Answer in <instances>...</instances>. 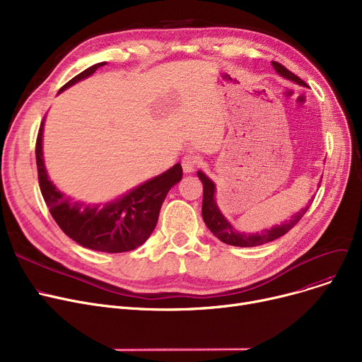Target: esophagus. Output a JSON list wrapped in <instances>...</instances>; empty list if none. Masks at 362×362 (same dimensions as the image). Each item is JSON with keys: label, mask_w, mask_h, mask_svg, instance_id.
<instances>
[{"label": "esophagus", "mask_w": 362, "mask_h": 362, "mask_svg": "<svg viewBox=\"0 0 362 362\" xmlns=\"http://www.w3.org/2000/svg\"><path fill=\"white\" fill-rule=\"evenodd\" d=\"M201 164V158L198 156H185L182 160V167L186 175L194 173L195 168Z\"/></svg>", "instance_id": "esophagus-1"}]
</instances>
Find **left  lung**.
<instances>
[{
  "instance_id": "1",
  "label": "left lung",
  "mask_w": 362,
  "mask_h": 362,
  "mask_svg": "<svg viewBox=\"0 0 362 362\" xmlns=\"http://www.w3.org/2000/svg\"><path fill=\"white\" fill-rule=\"evenodd\" d=\"M272 64H273L274 70L281 76V78L292 81V82H295L298 85H302V86L305 85V82L299 79L296 74L289 71L286 67L281 66L280 63L273 62ZM197 175H198L199 180L204 185L202 218H204L206 227L221 242H224L227 245H233V246H242V248H250V246L264 245L267 242L279 239L283 235H286L292 229V227L302 218V216L307 213V210L311 205V201H313V199H310L308 204L303 206L302 210H299L295 216H292L289 221L286 220V221H283V223H280L274 227H270V229H265V230H261V232H257V233H245V232L236 230L235 227L232 226V223L227 220L223 216V213L220 211V208H218L217 201H216V183L210 177L205 176V173H202V171H198Z\"/></svg>"
}]
</instances>
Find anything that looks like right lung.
<instances>
[{"label": "right lung", "instance_id": "obj_1", "mask_svg": "<svg viewBox=\"0 0 362 362\" xmlns=\"http://www.w3.org/2000/svg\"><path fill=\"white\" fill-rule=\"evenodd\" d=\"M107 64L97 63L74 76L60 90H66ZM44 123L36 139V167L41 194L49 213L60 229L83 248L117 254L138 248L154 232L161 205L168 191L182 180L183 171L177 163L164 173L152 177L129 192L105 204H88L64 195L49 180L42 152Z\"/></svg>", "mask_w": 362, "mask_h": 362}]
</instances>
